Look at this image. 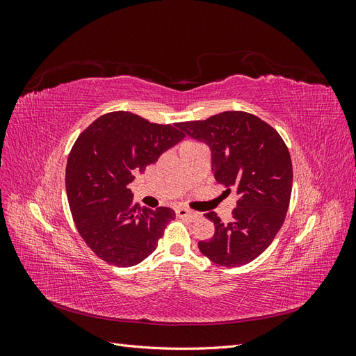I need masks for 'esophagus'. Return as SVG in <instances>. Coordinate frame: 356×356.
I'll list each match as a JSON object with an SVG mask.
<instances>
[{
    "instance_id": "esophagus-1",
    "label": "esophagus",
    "mask_w": 356,
    "mask_h": 356,
    "mask_svg": "<svg viewBox=\"0 0 356 356\" xmlns=\"http://www.w3.org/2000/svg\"><path fill=\"white\" fill-rule=\"evenodd\" d=\"M177 215H178L179 218H186V220H190V221L197 220L200 217L197 212H193V211H190L187 208H178L177 209Z\"/></svg>"
}]
</instances>
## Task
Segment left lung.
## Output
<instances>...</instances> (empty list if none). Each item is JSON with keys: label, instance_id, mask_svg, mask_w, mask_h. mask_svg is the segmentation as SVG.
Returning a JSON list of instances; mask_svg holds the SVG:
<instances>
[{"label": "left lung", "instance_id": "obj_1", "mask_svg": "<svg viewBox=\"0 0 356 356\" xmlns=\"http://www.w3.org/2000/svg\"><path fill=\"white\" fill-rule=\"evenodd\" d=\"M178 127L209 147L215 179L239 196L230 222L207 213L215 233L199 242L200 252L225 267L251 263L272 243L289 207L293 165L284 139L261 118L243 111H224Z\"/></svg>", "mask_w": 356, "mask_h": 356}]
</instances>
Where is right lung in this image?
Segmentation results:
<instances>
[{
	"label": "right lung",
	"mask_w": 356,
	"mask_h": 356,
	"mask_svg": "<svg viewBox=\"0 0 356 356\" xmlns=\"http://www.w3.org/2000/svg\"><path fill=\"white\" fill-rule=\"evenodd\" d=\"M184 136L178 123L156 124L114 111L96 118L75 141L67 163V196L75 227L101 260L131 267L156 250L175 212L141 208L127 184Z\"/></svg>",
	"instance_id": "obj_1"
}]
</instances>
